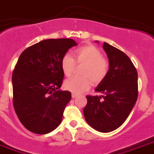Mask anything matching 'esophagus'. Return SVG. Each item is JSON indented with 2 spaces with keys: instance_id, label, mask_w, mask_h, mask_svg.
<instances>
[{
  "instance_id": "obj_1",
  "label": "esophagus",
  "mask_w": 154,
  "mask_h": 154,
  "mask_svg": "<svg viewBox=\"0 0 154 154\" xmlns=\"http://www.w3.org/2000/svg\"><path fill=\"white\" fill-rule=\"evenodd\" d=\"M72 98H76V97H78V95H77V94H75V93H72Z\"/></svg>"
}]
</instances>
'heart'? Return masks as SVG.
Masks as SVG:
<instances>
[{"label":"heart","instance_id":"1","mask_svg":"<svg viewBox=\"0 0 154 154\" xmlns=\"http://www.w3.org/2000/svg\"><path fill=\"white\" fill-rule=\"evenodd\" d=\"M74 58L69 54L63 56L61 61V70L65 76L72 75L77 64H84L81 70L82 76H75L64 81V86L73 93H81L88 90L91 85H97L107 76L109 62L103 57V54L97 47L86 45L74 51Z\"/></svg>","mask_w":154,"mask_h":154}]
</instances>
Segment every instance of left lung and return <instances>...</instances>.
Wrapping results in <instances>:
<instances>
[{
	"instance_id": "1",
	"label": "left lung",
	"mask_w": 154,
	"mask_h": 154,
	"mask_svg": "<svg viewBox=\"0 0 154 154\" xmlns=\"http://www.w3.org/2000/svg\"><path fill=\"white\" fill-rule=\"evenodd\" d=\"M103 48L108 57L109 71L95 89L102 95L86 96L87 104L83 114L92 128L100 132H110L125 122L136 104L138 74L124 52L107 43H103Z\"/></svg>"
}]
</instances>
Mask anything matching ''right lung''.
Here are the masks:
<instances>
[{
    "label": "right lung",
    "instance_id": "add662e5",
    "mask_svg": "<svg viewBox=\"0 0 154 154\" xmlns=\"http://www.w3.org/2000/svg\"><path fill=\"white\" fill-rule=\"evenodd\" d=\"M77 45L72 39H44L26 48L12 73L13 105L26 128L36 134L52 132L61 124L72 94L61 91V58Z\"/></svg>",
    "mask_w": 154,
    "mask_h": 154
}]
</instances>
